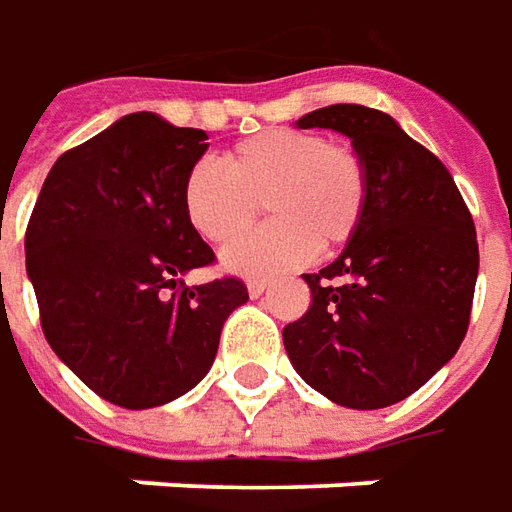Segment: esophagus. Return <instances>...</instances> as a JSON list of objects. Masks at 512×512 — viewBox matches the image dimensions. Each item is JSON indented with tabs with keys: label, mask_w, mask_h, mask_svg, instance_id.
<instances>
[{
	"label": "esophagus",
	"mask_w": 512,
	"mask_h": 512,
	"mask_svg": "<svg viewBox=\"0 0 512 512\" xmlns=\"http://www.w3.org/2000/svg\"><path fill=\"white\" fill-rule=\"evenodd\" d=\"M246 289H249V294H252V297H260L263 291L269 289V283H266L263 277H249V280H246Z\"/></svg>",
	"instance_id": "1"
}]
</instances>
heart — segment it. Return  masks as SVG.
<instances>
[{
  "mask_svg": "<svg viewBox=\"0 0 512 512\" xmlns=\"http://www.w3.org/2000/svg\"><path fill=\"white\" fill-rule=\"evenodd\" d=\"M278 218L223 252L226 269L272 274L343 246L368 201V167L357 147L272 127L229 147L223 167L198 161L184 181L189 223L209 243H229L256 220L259 201Z\"/></svg>",
  "mask_w": 512,
  "mask_h": 512,
  "instance_id": "b5f03b06",
  "label": "heart"
}]
</instances>
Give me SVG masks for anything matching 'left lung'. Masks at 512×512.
<instances>
[{"instance_id": "1", "label": "left lung", "mask_w": 512, "mask_h": 512, "mask_svg": "<svg viewBox=\"0 0 512 512\" xmlns=\"http://www.w3.org/2000/svg\"><path fill=\"white\" fill-rule=\"evenodd\" d=\"M300 130L351 138L368 167V201L343 255L303 274L309 311L283 328L297 374L345 408L411 397L459 351L470 326L479 243L448 167L391 115L331 104Z\"/></svg>"}]
</instances>
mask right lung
Wrapping results in <instances>:
<instances>
[{"label":"right lung","instance_id":"obj_1","mask_svg":"<svg viewBox=\"0 0 512 512\" xmlns=\"http://www.w3.org/2000/svg\"><path fill=\"white\" fill-rule=\"evenodd\" d=\"M206 133L133 113L47 172L25 232L39 320L56 357L98 397L155 408L198 385L223 320L249 300L240 277L186 286L215 263L184 209Z\"/></svg>","mask_w":512,"mask_h":512}]
</instances>
